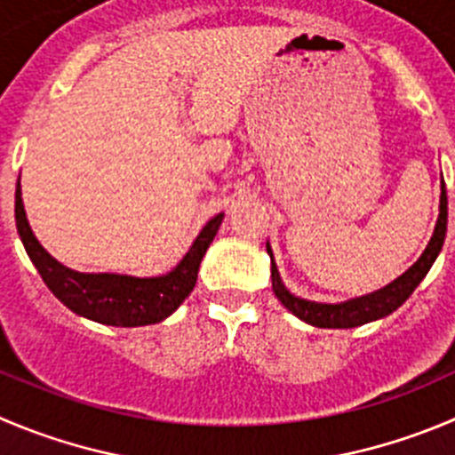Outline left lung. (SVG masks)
<instances>
[{"mask_svg":"<svg viewBox=\"0 0 455 455\" xmlns=\"http://www.w3.org/2000/svg\"><path fill=\"white\" fill-rule=\"evenodd\" d=\"M444 235H447V192H444L443 183V194H440V216L438 223H435L434 236H431L429 245L422 252V257L409 267L402 276H397L395 281H391L384 288L375 290L371 295L355 297V299L344 301V304H317V301L299 299V297L290 295L285 285L281 283L279 270H276V263L272 259V248L270 243H266L267 254L272 259V290H275V297L290 310V313L299 317L301 322L310 323V326L317 328H355L362 326V323L375 322V319H382L387 315H391L393 310L400 308L411 295L413 290L418 288L419 281L425 279L427 272L431 270L434 261L438 259L440 250H443Z\"/></svg>","mask_w":455,"mask_h":455,"instance_id":"8db88e82","label":"left lung"}]
</instances>
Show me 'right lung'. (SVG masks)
Here are the masks:
<instances>
[{"mask_svg":"<svg viewBox=\"0 0 455 455\" xmlns=\"http://www.w3.org/2000/svg\"><path fill=\"white\" fill-rule=\"evenodd\" d=\"M220 220H223V214H216L214 219L207 220L183 261L167 275L149 276V279L109 275V272L86 275V272L68 270L42 248L26 220L20 180L15 189L17 232H20L26 254L37 267L44 283L68 310L98 323H107V326H149V323H158L170 317L196 285L198 267L219 232Z\"/></svg>","mask_w":455,"mask_h":455,"instance_id":"right-lung-1","label":"right lung"}]
</instances>
